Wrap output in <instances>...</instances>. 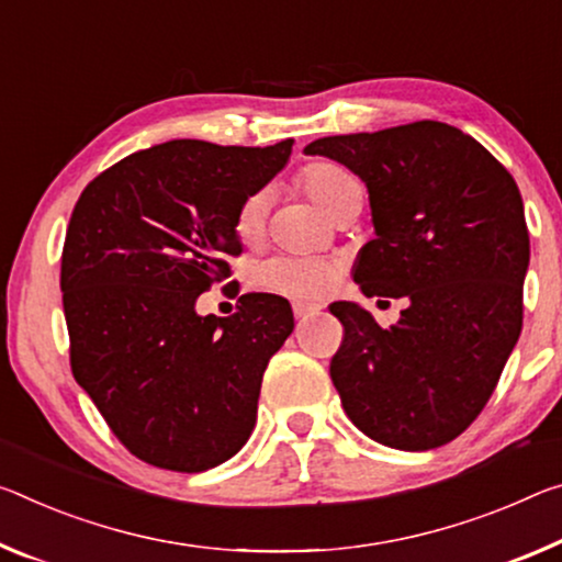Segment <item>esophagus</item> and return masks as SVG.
Instances as JSON below:
<instances>
[{"label": "esophagus", "mask_w": 562, "mask_h": 562, "mask_svg": "<svg viewBox=\"0 0 562 562\" xmlns=\"http://www.w3.org/2000/svg\"><path fill=\"white\" fill-rule=\"evenodd\" d=\"M292 313H295L297 319H305L310 315L319 313V307L317 305H310V302H295V305H292Z\"/></svg>", "instance_id": "1"}]
</instances>
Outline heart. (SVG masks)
<instances>
[{
  "label": "heart",
  "instance_id": "obj_1",
  "mask_svg": "<svg viewBox=\"0 0 562 562\" xmlns=\"http://www.w3.org/2000/svg\"><path fill=\"white\" fill-rule=\"evenodd\" d=\"M300 190L310 194L329 217H340L355 202H362V184L350 169L342 165L317 159L300 169ZM267 222V194L252 192L237 207L235 235L239 243L255 245L265 233ZM255 282L262 290L284 295L292 300H323L337 284V267L317 257H292L278 255L262 262L255 270Z\"/></svg>",
  "mask_w": 562,
  "mask_h": 562
}]
</instances>
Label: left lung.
<instances>
[{
  "instance_id": "8db88e82",
  "label": "left lung",
  "mask_w": 562,
  "mask_h": 562,
  "mask_svg": "<svg viewBox=\"0 0 562 562\" xmlns=\"http://www.w3.org/2000/svg\"><path fill=\"white\" fill-rule=\"evenodd\" d=\"M305 153L368 184L375 239L352 267L362 295L407 300L387 329L355 302L329 305L345 413L387 448H440L483 413L520 337L530 237L518 184L477 139L432 120Z\"/></svg>"
}]
</instances>
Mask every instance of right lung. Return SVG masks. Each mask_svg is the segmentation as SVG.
Instances as JSON below:
<instances>
[{
	"mask_svg": "<svg viewBox=\"0 0 562 562\" xmlns=\"http://www.w3.org/2000/svg\"><path fill=\"white\" fill-rule=\"evenodd\" d=\"M292 145L172 139L79 194L59 274L69 364L114 438L149 465L202 473L252 435L265 368L295 327L290 302L247 292L229 317H202L194 302L233 274L237 207Z\"/></svg>",
	"mask_w": 562,
	"mask_h": 562,
	"instance_id": "right-lung-1",
	"label": "right lung"
}]
</instances>
